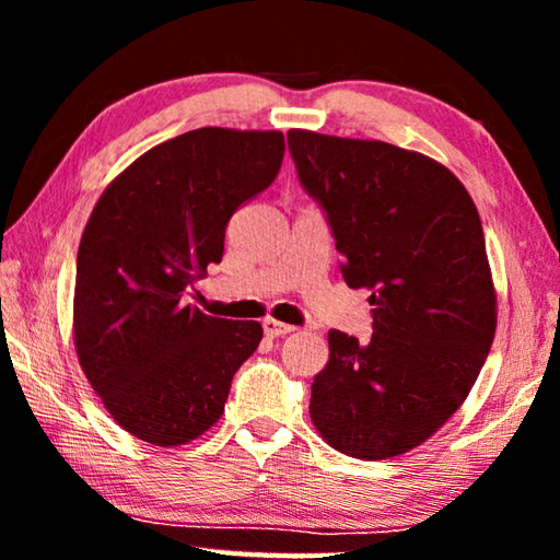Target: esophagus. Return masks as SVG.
I'll return each mask as SVG.
<instances>
[{"label":"esophagus","mask_w":560,"mask_h":560,"mask_svg":"<svg viewBox=\"0 0 560 560\" xmlns=\"http://www.w3.org/2000/svg\"><path fill=\"white\" fill-rule=\"evenodd\" d=\"M291 330H293V326L281 324V320H277V318H267V320H264V334H267L269 338L287 336V334H291Z\"/></svg>","instance_id":"obj_1"}]
</instances>
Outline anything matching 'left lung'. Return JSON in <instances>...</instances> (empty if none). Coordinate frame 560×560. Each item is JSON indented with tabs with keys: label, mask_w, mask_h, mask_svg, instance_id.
Instances as JSON below:
<instances>
[{
	"label": "left lung",
	"mask_w": 560,
	"mask_h": 560,
	"mask_svg": "<svg viewBox=\"0 0 560 560\" xmlns=\"http://www.w3.org/2000/svg\"><path fill=\"white\" fill-rule=\"evenodd\" d=\"M301 187L365 289L373 338L330 330L311 420L330 447L387 459L438 432L469 395L497 330L477 207L447 167L381 140L289 130Z\"/></svg>",
	"instance_id": "1"
}]
</instances>
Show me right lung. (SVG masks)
Returning a JSON list of instances; mask_svg holds the SVG:
<instances>
[{
  "mask_svg": "<svg viewBox=\"0 0 560 560\" xmlns=\"http://www.w3.org/2000/svg\"><path fill=\"white\" fill-rule=\"evenodd\" d=\"M283 150L279 130H189L140 155L93 207L75 257V353L132 438L177 447L222 417L264 330L185 296L222 261L226 224L277 179Z\"/></svg>",
  "mask_w": 560,
  "mask_h": 560,
  "instance_id": "right-lung-1",
  "label": "right lung"
}]
</instances>
